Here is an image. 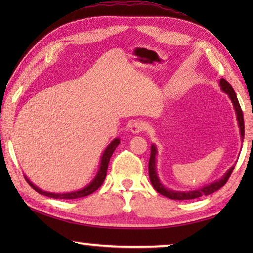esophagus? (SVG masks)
I'll list each match as a JSON object with an SVG mask.
<instances>
[{
  "mask_svg": "<svg viewBox=\"0 0 253 253\" xmlns=\"http://www.w3.org/2000/svg\"><path fill=\"white\" fill-rule=\"evenodd\" d=\"M145 128H146V124L143 121H135L130 125V131L132 134H139L145 130Z\"/></svg>",
  "mask_w": 253,
  "mask_h": 253,
  "instance_id": "1",
  "label": "esophagus"
}]
</instances>
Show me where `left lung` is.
Returning <instances> with one entry per match:
<instances>
[{
    "instance_id": "obj_1",
    "label": "left lung",
    "mask_w": 253,
    "mask_h": 253,
    "mask_svg": "<svg viewBox=\"0 0 253 253\" xmlns=\"http://www.w3.org/2000/svg\"><path fill=\"white\" fill-rule=\"evenodd\" d=\"M220 87H221V90L225 92L226 95L229 96L231 101H232L235 115H237L238 126L240 128V136H241V139L243 143V138H245V121H243V113L241 110V107H240L237 95H235V92L233 90V88L231 87V84L223 78L220 80ZM156 155H157V148L155 145L152 144L151 157H149V163H148L149 179H151L153 187L155 188L158 193L166 196V198H169V199H172V200H192V199L200 198V196H203V195L212 194L215 191L219 190V188L223 186L226 182H228L230 175L232 174V170L234 169V166H232V168H230L228 170H226V173L220 179H217V181H215V182L210 183V184H208V185H204L203 187L198 188V190L187 191V192L174 191V190H170V188H168L163 185V183L161 182L160 177H158L157 169H156Z\"/></svg>"
}]
</instances>
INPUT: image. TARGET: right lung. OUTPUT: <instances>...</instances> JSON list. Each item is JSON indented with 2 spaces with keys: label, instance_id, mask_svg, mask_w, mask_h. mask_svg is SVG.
Returning a JSON list of instances; mask_svg holds the SVG:
<instances>
[{
  "label": "right lung",
  "instance_id": "right-lung-1",
  "mask_svg": "<svg viewBox=\"0 0 253 253\" xmlns=\"http://www.w3.org/2000/svg\"><path fill=\"white\" fill-rule=\"evenodd\" d=\"M121 143V139L119 138H115L113 139L108 146L106 147V149L102 153L101 158H100V164H99V169L96 174V176L93 177L92 181L88 184L87 186H84V188H80L78 191H74V192H68V193H53V192H46L41 190L38 186L34 185V184L30 181V179L25 176L24 178L27 179V182L29 183V185L31 186L34 191H37L39 194L49 196V198H53V199H63V200H71V199H79V198H84V196H87L89 194H91L98 190L101 186V184L104 183L106 175H107V169H108V164L110 161V157L113 155V153L115 152V149Z\"/></svg>",
  "mask_w": 253,
  "mask_h": 253
}]
</instances>
